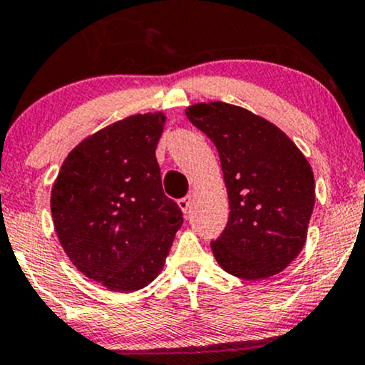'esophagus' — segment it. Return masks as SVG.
Returning a JSON list of instances; mask_svg holds the SVG:
<instances>
[{
    "label": "esophagus",
    "instance_id": "obj_1",
    "mask_svg": "<svg viewBox=\"0 0 365 365\" xmlns=\"http://www.w3.org/2000/svg\"><path fill=\"white\" fill-rule=\"evenodd\" d=\"M192 202H194V197H192V195H185V197H182V199H178V207L182 209L183 212H187L188 209H190Z\"/></svg>",
    "mask_w": 365,
    "mask_h": 365
}]
</instances>
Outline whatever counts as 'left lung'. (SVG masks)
<instances>
[{
    "mask_svg": "<svg viewBox=\"0 0 365 365\" xmlns=\"http://www.w3.org/2000/svg\"><path fill=\"white\" fill-rule=\"evenodd\" d=\"M187 118L215 142L230 217L212 254L226 273L266 279L282 273L307 240L316 183L307 158L262 116L228 103H197Z\"/></svg>",
    "mask_w": 365,
    "mask_h": 365,
    "instance_id": "left-lung-1",
    "label": "left lung"
}]
</instances>
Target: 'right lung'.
Here are the masks:
<instances>
[{
  "instance_id": "right-lung-1",
  "label": "right lung",
  "mask_w": 365,
  "mask_h": 365,
  "mask_svg": "<svg viewBox=\"0 0 365 365\" xmlns=\"http://www.w3.org/2000/svg\"><path fill=\"white\" fill-rule=\"evenodd\" d=\"M165 113L133 115L75 145L51 188L58 240L72 264L111 292L163 271L183 216L163 192L156 145Z\"/></svg>"
}]
</instances>
